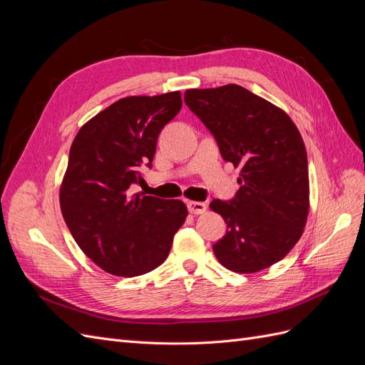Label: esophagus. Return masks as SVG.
Wrapping results in <instances>:
<instances>
[{"mask_svg": "<svg viewBox=\"0 0 365 365\" xmlns=\"http://www.w3.org/2000/svg\"><path fill=\"white\" fill-rule=\"evenodd\" d=\"M187 207H189V212L193 215H202L207 212V205L200 201H190Z\"/></svg>", "mask_w": 365, "mask_h": 365, "instance_id": "1", "label": "esophagus"}]
</instances>
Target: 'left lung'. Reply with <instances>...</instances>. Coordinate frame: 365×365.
<instances>
[{
    "label": "left lung",
    "instance_id": "left-lung-1",
    "mask_svg": "<svg viewBox=\"0 0 365 365\" xmlns=\"http://www.w3.org/2000/svg\"><path fill=\"white\" fill-rule=\"evenodd\" d=\"M185 105L217 141L220 155L240 168L233 200H213L225 236L213 245L227 269L257 272L280 262L302 237L309 215L303 138L283 109L235 83L187 90Z\"/></svg>",
    "mask_w": 365,
    "mask_h": 365
}]
</instances>
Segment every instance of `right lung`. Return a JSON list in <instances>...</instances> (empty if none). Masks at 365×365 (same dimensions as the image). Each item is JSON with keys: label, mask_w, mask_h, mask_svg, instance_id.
<instances>
[{"label": "right lung", "mask_w": 365, "mask_h": 365, "mask_svg": "<svg viewBox=\"0 0 365 365\" xmlns=\"http://www.w3.org/2000/svg\"><path fill=\"white\" fill-rule=\"evenodd\" d=\"M181 106L180 91L120 98L73 141L59 192L62 216L76 244L109 274L135 277L160 267L187 217L180 200L129 196Z\"/></svg>", "instance_id": "1"}]
</instances>
